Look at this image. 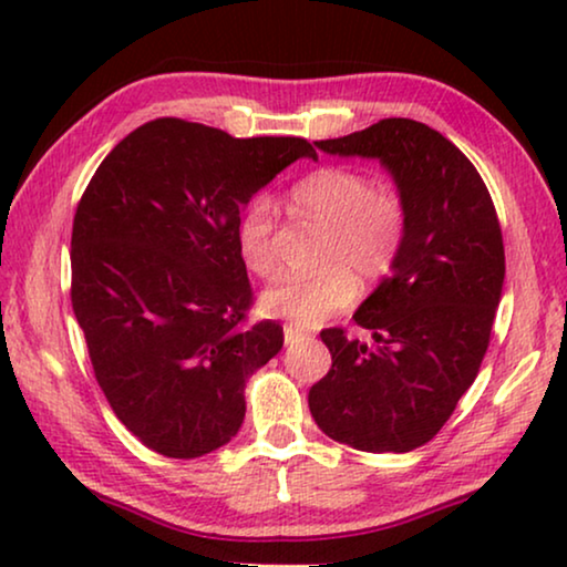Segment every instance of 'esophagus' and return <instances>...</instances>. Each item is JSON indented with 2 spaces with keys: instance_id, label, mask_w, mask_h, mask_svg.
I'll use <instances>...</instances> for the list:
<instances>
[{
  "instance_id": "esophagus-1",
  "label": "esophagus",
  "mask_w": 567,
  "mask_h": 567,
  "mask_svg": "<svg viewBox=\"0 0 567 567\" xmlns=\"http://www.w3.org/2000/svg\"><path fill=\"white\" fill-rule=\"evenodd\" d=\"M284 340H286V346H297V343H307V340H312V336L305 330H299L297 324H286Z\"/></svg>"
}]
</instances>
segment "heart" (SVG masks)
Instances as JSON below:
<instances>
[{
    "instance_id": "obj_1",
    "label": "heart",
    "mask_w": 567,
    "mask_h": 567,
    "mask_svg": "<svg viewBox=\"0 0 567 567\" xmlns=\"http://www.w3.org/2000/svg\"><path fill=\"white\" fill-rule=\"evenodd\" d=\"M299 214L330 227L320 274L291 276L266 291L262 309L299 328H317L343 312L359 297L363 284H379L398 266L408 235V208L398 190L374 185V177L355 167H320L291 188ZM276 212L270 198L252 196L235 224L239 258L255 276L270 278L278 270Z\"/></svg>"
}]
</instances>
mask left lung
<instances>
[{"label": "left lung", "instance_id": "obj_1", "mask_svg": "<svg viewBox=\"0 0 567 567\" xmlns=\"http://www.w3.org/2000/svg\"><path fill=\"white\" fill-rule=\"evenodd\" d=\"M317 146L382 162L408 235L392 276L353 315L369 340L320 332L332 367L309 390V413L359 452H413L444 429L485 359L506 276L498 214L475 165L425 123L384 118Z\"/></svg>", "mask_w": 567, "mask_h": 567}]
</instances>
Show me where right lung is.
Instances as JSON below:
<instances>
[{
    "instance_id": "right-lung-1",
    "label": "right lung",
    "mask_w": 567,
    "mask_h": 567,
    "mask_svg": "<svg viewBox=\"0 0 567 567\" xmlns=\"http://www.w3.org/2000/svg\"><path fill=\"white\" fill-rule=\"evenodd\" d=\"M307 138H235L183 118L144 123L84 188L72 227V309L113 413L152 452L196 460L245 421V379L284 346L247 322L235 245L247 200Z\"/></svg>"
}]
</instances>
